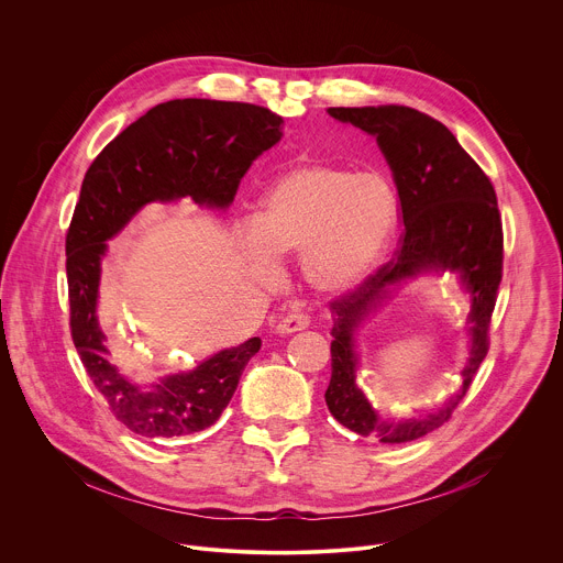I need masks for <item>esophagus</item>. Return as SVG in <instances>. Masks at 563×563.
<instances>
[{"label": "esophagus", "mask_w": 563, "mask_h": 563, "mask_svg": "<svg viewBox=\"0 0 563 563\" xmlns=\"http://www.w3.org/2000/svg\"><path fill=\"white\" fill-rule=\"evenodd\" d=\"M311 322V318L302 311H289L278 320V333H294V331H302L307 329Z\"/></svg>", "instance_id": "esophagus-1"}]
</instances>
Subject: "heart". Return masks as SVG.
<instances>
[{
    "instance_id": "b5f03b06",
    "label": "heart",
    "mask_w": 563,
    "mask_h": 563,
    "mask_svg": "<svg viewBox=\"0 0 563 563\" xmlns=\"http://www.w3.org/2000/svg\"><path fill=\"white\" fill-rule=\"evenodd\" d=\"M396 223L398 195L385 174L302 163L267 187L250 261L258 278H272V256H302L313 287L344 291L376 267Z\"/></svg>"
}]
</instances>
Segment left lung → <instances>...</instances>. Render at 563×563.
Segmentation results:
<instances>
[{
    "label": "left lung",
    "mask_w": 563,
    "mask_h": 563,
    "mask_svg": "<svg viewBox=\"0 0 563 563\" xmlns=\"http://www.w3.org/2000/svg\"><path fill=\"white\" fill-rule=\"evenodd\" d=\"M338 121L376 136L387 156L405 232L394 258L357 287L329 302L331 380L324 394L331 416L368 442H413L451 420L488 353V327L504 267V232L495 187L484 169L438 119L407 108H329ZM455 273L472 296V357L463 389L440 410L413 419H380L354 387L352 333L400 279L422 271Z\"/></svg>",
    "instance_id": "1"
}]
</instances>
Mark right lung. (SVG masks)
Listing matches in <instances>:
<instances>
[{"label": "right lung", "mask_w": 563, "mask_h": 563, "mask_svg": "<svg viewBox=\"0 0 563 563\" xmlns=\"http://www.w3.org/2000/svg\"><path fill=\"white\" fill-rule=\"evenodd\" d=\"M280 114L254 103L174 99L130 123L86 172L66 234L70 335L108 409L136 435L163 440L212 427L263 342L250 338L152 389L134 387L110 364L97 316L106 241L152 201L190 197L228 208L252 163L280 141Z\"/></svg>", "instance_id": "right-lung-1"}]
</instances>
